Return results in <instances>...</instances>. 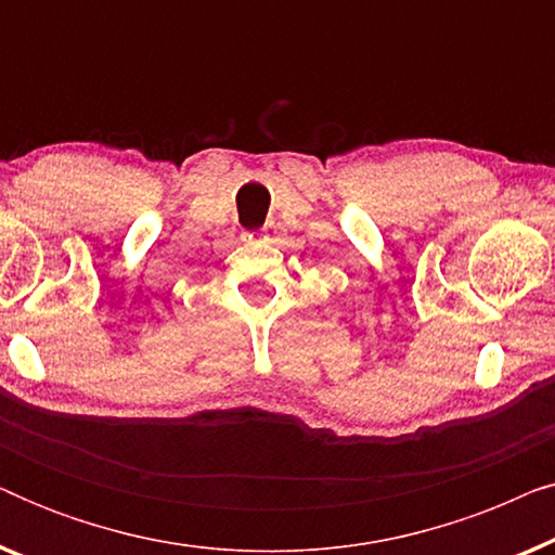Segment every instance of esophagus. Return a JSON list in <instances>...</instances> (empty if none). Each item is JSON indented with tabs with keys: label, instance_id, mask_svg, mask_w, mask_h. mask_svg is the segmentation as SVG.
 Instances as JSON below:
<instances>
[{
	"label": "esophagus",
	"instance_id": "34e87169",
	"mask_svg": "<svg viewBox=\"0 0 555 555\" xmlns=\"http://www.w3.org/2000/svg\"><path fill=\"white\" fill-rule=\"evenodd\" d=\"M260 242H262V234H245V245L253 247V245H260Z\"/></svg>",
	"mask_w": 555,
	"mask_h": 555
}]
</instances>
